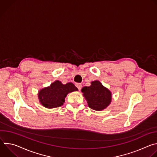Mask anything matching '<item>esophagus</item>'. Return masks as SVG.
I'll list each match as a JSON object with an SVG mask.
<instances>
[{
    "label": "esophagus",
    "mask_w": 157,
    "mask_h": 157,
    "mask_svg": "<svg viewBox=\"0 0 157 157\" xmlns=\"http://www.w3.org/2000/svg\"><path fill=\"white\" fill-rule=\"evenodd\" d=\"M76 86L78 89L79 91H80L81 89V88H82V84H80V83H76Z\"/></svg>",
    "instance_id": "obj_1"
}]
</instances>
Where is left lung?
<instances>
[{
	"label": "left lung",
	"instance_id": "obj_1",
	"mask_svg": "<svg viewBox=\"0 0 157 157\" xmlns=\"http://www.w3.org/2000/svg\"><path fill=\"white\" fill-rule=\"evenodd\" d=\"M81 92L87 101L88 106L95 110L104 109L111 102L110 91L98 81H93L90 86L82 87Z\"/></svg>",
	"mask_w": 157,
	"mask_h": 157
}]
</instances>
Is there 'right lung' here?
<instances>
[{"label":"right lung","instance_id":"1","mask_svg":"<svg viewBox=\"0 0 157 157\" xmlns=\"http://www.w3.org/2000/svg\"><path fill=\"white\" fill-rule=\"evenodd\" d=\"M75 91H78V89L72 82L64 85L60 81H56L49 87L41 89L38 94V98L44 107H58L63 104L67 94Z\"/></svg>","mask_w":157,"mask_h":157}]
</instances>
